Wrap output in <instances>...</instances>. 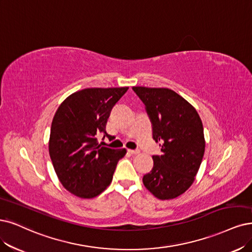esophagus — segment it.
<instances>
[{
    "label": "esophagus",
    "instance_id": "esophagus-1",
    "mask_svg": "<svg viewBox=\"0 0 252 252\" xmlns=\"http://www.w3.org/2000/svg\"><path fill=\"white\" fill-rule=\"evenodd\" d=\"M128 153L132 154V155H138L139 153H140V151H139V150H128Z\"/></svg>",
    "mask_w": 252,
    "mask_h": 252
}]
</instances>
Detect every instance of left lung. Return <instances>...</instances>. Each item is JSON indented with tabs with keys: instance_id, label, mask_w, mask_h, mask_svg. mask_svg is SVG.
Here are the masks:
<instances>
[{
	"instance_id": "8db88e82",
	"label": "left lung",
	"mask_w": 252,
	"mask_h": 252,
	"mask_svg": "<svg viewBox=\"0 0 252 252\" xmlns=\"http://www.w3.org/2000/svg\"><path fill=\"white\" fill-rule=\"evenodd\" d=\"M133 90L145 105L154 140L162 147L161 156H153L154 167L143 176V184L157 198L178 197L193 184L204 155L201 119L190 102L171 89Z\"/></svg>"
}]
</instances>
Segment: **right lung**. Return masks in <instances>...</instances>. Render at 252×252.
I'll list each match as a JSON object with an SVG mask.
<instances>
[{
    "label": "right lung",
    "mask_w": 252,
    "mask_h": 252,
    "mask_svg": "<svg viewBox=\"0 0 252 252\" xmlns=\"http://www.w3.org/2000/svg\"><path fill=\"white\" fill-rule=\"evenodd\" d=\"M128 87L86 88L63 100L52 121L50 157L63 187L81 198H93L111 184L126 148L112 150L97 142L109 135L111 110Z\"/></svg>",
    "instance_id": "obj_1"
}]
</instances>
